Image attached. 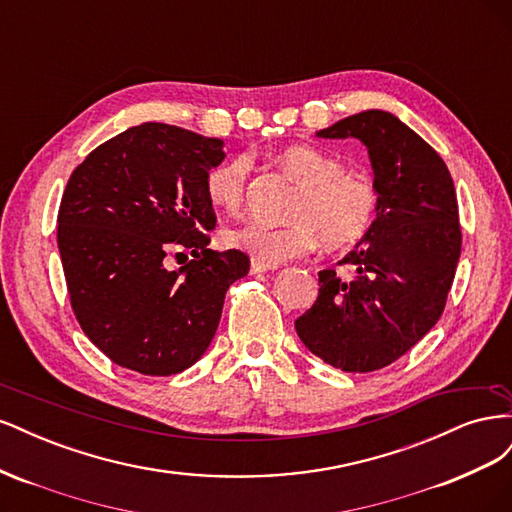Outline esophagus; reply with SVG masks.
<instances>
[{
    "instance_id": "esophagus-1",
    "label": "esophagus",
    "mask_w": 512,
    "mask_h": 512,
    "mask_svg": "<svg viewBox=\"0 0 512 512\" xmlns=\"http://www.w3.org/2000/svg\"><path fill=\"white\" fill-rule=\"evenodd\" d=\"M271 269H275V267L262 265V262H258V260H252V267H250L252 273H265V271H271Z\"/></svg>"
}]
</instances>
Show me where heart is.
Here are the masks:
<instances>
[{"instance_id":"b5f03b06","label":"heart","mask_w":512,"mask_h":512,"mask_svg":"<svg viewBox=\"0 0 512 512\" xmlns=\"http://www.w3.org/2000/svg\"><path fill=\"white\" fill-rule=\"evenodd\" d=\"M277 164L299 183L286 211L284 226L243 222L222 232L232 250H241L262 265L299 258L320 243L337 252L361 243L374 228L380 213L376 181L314 145H290L277 153ZM245 156H235L211 166L205 175V196L215 209L235 213L243 207L247 190Z\"/></svg>"}]
</instances>
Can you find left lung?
<instances>
[{
  "instance_id": "8db88e82",
  "label": "left lung",
  "mask_w": 512,
  "mask_h": 512,
  "mask_svg": "<svg viewBox=\"0 0 512 512\" xmlns=\"http://www.w3.org/2000/svg\"><path fill=\"white\" fill-rule=\"evenodd\" d=\"M365 143L380 190L369 235L335 269L318 273V299L294 327L309 352L344 371L395 363L444 312L461 254L453 177L438 151L384 111H363L316 132Z\"/></svg>"
}]
</instances>
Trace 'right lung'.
<instances>
[{
  "label": "right lung",
  "mask_w": 512,
  "mask_h": 512,
  "mask_svg": "<svg viewBox=\"0 0 512 512\" xmlns=\"http://www.w3.org/2000/svg\"><path fill=\"white\" fill-rule=\"evenodd\" d=\"M220 138L141 123L74 168L57 213L72 312L113 363L143 376L194 365L218 331L226 290L250 271L239 250H209L205 175ZM193 260L170 272L169 256Z\"/></svg>",
  "instance_id": "obj_1"
}]
</instances>
